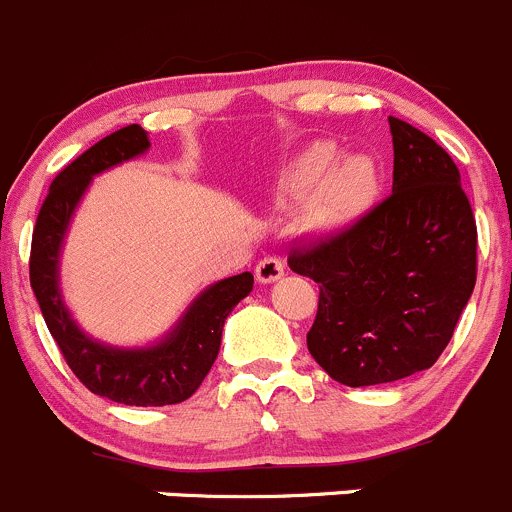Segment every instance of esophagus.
Wrapping results in <instances>:
<instances>
[{"label":"esophagus","mask_w":512,"mask_h":512,"mask_svg":"<svg viewBox=\"0 0 512 512\" xmlns=\"http://www.w3.org/2000/svg\"><path fill=\"white\" fill-rule=\"evenodd\" d=\"M282 275H285V262H282V257L267 255V257H262L260 262H257L255 277H257V282H262V285L277 282Z\"/></svg>","instance_id":"esophagus-1"}]
</instances>
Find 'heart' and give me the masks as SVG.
<instances>
[{"label":"heart","instance_id":"b5f03b06","mask_svg":"<svg viewBox=\"0 0 512 512\" xmlns=\"http://www.w3.org/2000/svg\"><path fill=\"white\" fill-rule=\"evenodd\" d=\"M329 143H314L287 165L280 178V195L292 203L309 200L314 227L337 230L359 218L376 198L379 173L374 160L349 156L339 163Z\"/></svg>","mask_w":512,"mask_h":512}]
</instances>
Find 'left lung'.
<instances>
[{"label":"left lung","mask_w":512,"mask_h":512,"mask_svg":"<svg viewBox=\"0 0 512 512\" xmlns=\"http://www.w3.org/2000/svg\"><path fill=\"white\" fill-rule=\"evenodd\" d=\"M394 188L342 232L289 252L319 285L309 354L344 386L431 369L476 287L478 230L453 158L389 116Z\"/></svg>","instance_id":"1"}]
</instances>
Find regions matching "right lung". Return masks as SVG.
<instances>
[{"instance_id": "obj_1", "label": "right lung", "mask_w": 512, "mask_h": 512, "mask_svg": "<svg viewBox=\"0 0 512 512\" xmlns=\"http://www.w3.org/2000/svg\"><path fill=\"white\" fill-rule=\"evenodd\" d=\"M148 148V133L133 123L101 138L66 165L41 205L29 257L36 302L69 369L89 391L126 406H168L190 399L218 359L227 314L255 285V277L242 272L203 289L178 324L151 347H111L81 332L59 289V257L71 215L94 175L141 156Z\"/></svg>"}]
</instances>
